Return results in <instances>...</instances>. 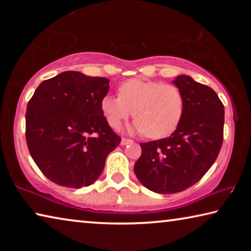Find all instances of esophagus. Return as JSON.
I'll return each mask as SVG.
<instances>
[{
    "label": "esophagus",
    "mask_w": 251,
    "mask_h": 251,
    "mask_svg": "<svg viewBox=\"0 0 251 251\" xmlns=\"http://www.w3.org/2000/svg\"><path fill=\"white\" fill-rule=\"evenodd\" d=\"M131 143H133V141H130V139H127V138H122V141H121V144L123 146L128 145V144H131Z\"/></svg>",
    "instance_id": "1"
}]
</instances>
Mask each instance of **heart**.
<instances>
[{
  "label": "heart",
  "mask_w": 251,
  "mask_h": 251,
  "mask_svg": "<svg viewBox=\"0 0 251 251\" xmlns=\"http://www.w3.org/2000/svg\"><path fill=\"white\" fill-rule=\"evenodd\" d=\"M118 95L106 94L100 107L106 122L118 128L131 115L136 120L130 133L144 134L150 138H163L177 128L184 113V96L173 84L131 78L122 83Z\"/></svg>",
  "instance_id": "1"
}]
</instances>
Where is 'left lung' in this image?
Wrapping results in <instances>:
<instances>
[{
  "mask_svg": "<svg viewBox=\"0 0 251 251\" xmlns=\"http://www.w3.org/2000/svg\"><path fill=\"white\" fill-rule=\"evenodd\" d=\"M184 96V113L167 138L141 143L142 155L134 172L147 189L175 194L196 184L222 148L225 109L216 92L188 75L173 80Z\"/></svg>",
  "mask_w": 251,
  "mask_h": 251,
  "instance_id": "8db88e82",
  "label": "left lung"
}]
</instances>
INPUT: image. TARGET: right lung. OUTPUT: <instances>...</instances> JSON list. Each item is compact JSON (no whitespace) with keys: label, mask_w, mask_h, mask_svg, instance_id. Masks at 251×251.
<instances>
[{"label":"right lung","mask_w":251,"mask_h":251,"mask_svg":"<svg viewBox=\"0 0 251 251\" xmlns=\"http://www.w3.org/2000/svg\"><path fill=\"white\" fill-rule=\"evenodd\" d=\"M109 79L67 71L42 82L26 108V143L41 172L59 186L92 185L121 137L100 112Z\"/></svg>","instance_id":"right-lung-1"}]
</instances>
